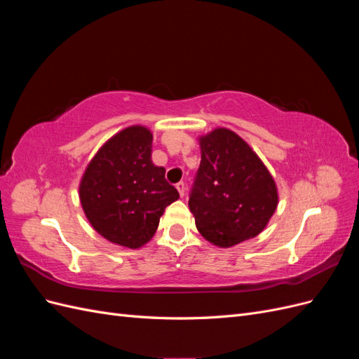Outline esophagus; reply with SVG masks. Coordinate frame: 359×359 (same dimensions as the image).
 Instances as JSON below:
<instances>
[{
    "label": "esophagus",
    "mask_w": 359,
    "mask_h": 359,
    "mask_svg": "<svg viewBox=\"0 0 359 359\" xmlns=\"http://www.w3.org/2000/svg\"><path fill=\"white\" fill-rule=\"evenodd\" d=\"M177 190L180 191V196L182 198L184 194H186V184H184L182 181H180V182L177 184Z\"/></svg>",
    "instance_id": "esophagus-1"
}]
</instances>
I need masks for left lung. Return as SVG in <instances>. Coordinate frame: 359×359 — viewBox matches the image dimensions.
<instances>
[{"label":"left lung","mask_w":359,"mask_h":359,"mask_svg":"<svg viewBox=\"0 0 359 359\" xmlns=\"http://www.w3.org/2000/svg\"><path fill=\"white\" fill-rule=\"evenodd\" d=\"M201 166L189 206L198 231L227 248L257 236L273 217L278 193L266 166L229 128L199 137Z\"/></svg>","instance_id":"obj_1"}]
</instances>
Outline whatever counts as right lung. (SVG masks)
Returning <instances> with one entry per match:
<instances>
[{"mask_svg": "<svg viewBox=\"0 0 359 359\" xmlns=\"http://www.w3.org/2000/svg\"><path fill=\"white\" fill-rule=\"evenodd\" d=\"M153 135L127 127L97 151L86 166L79 198L94 229L114 244L139 248L154 236L165 208L180 198L151 160Z\"/></svg>", "mask_w": 359, "mask_h": 359, "instance_id": "obj_1", "label": "right lung"}]
</instances>
